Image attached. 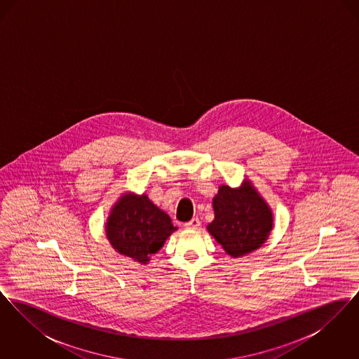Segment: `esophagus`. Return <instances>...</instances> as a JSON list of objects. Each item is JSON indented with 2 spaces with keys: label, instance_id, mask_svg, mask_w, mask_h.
<instances>
[{
  "label": "esophagus",
  "instance_id": "34e87169",
  "mask_svg": "<svg viewBox=\"0 0 359 359\" xmlns=\"http://www.w3.org/2000/svg\"><path fill=\"white\" fill-rule=\"evenodd\" d=\"M184 226L189 230H198L201 226V221H199V218H192L191 221L184 223Z\"/></svg>",
  "mask_w": 359,
  "mask_h": 359
}]
</instances>
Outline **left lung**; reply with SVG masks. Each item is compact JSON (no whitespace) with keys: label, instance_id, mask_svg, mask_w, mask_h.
Wrapping results in <instances>:
<instances>
[{"label":"left lung","instance_id":"obj_1","mask_svg":"<svg viewBox=\"0 0 359 359\" xmlns=\"http://www.w3.org/2000/svg\"><path fill=\"white\" fill-rule=\"evenodd\" d=\"M214 221L207 231L233 258L259 249L273 229V212L252 180L237 188L222 184L212 198Z\"/></svg>","mask_w":359,"mask_h":359}]
</instances>
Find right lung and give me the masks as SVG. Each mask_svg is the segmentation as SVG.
<instances>
[{
  "mask_svg": "<svg viewBox=\"0 0 359 359\" xmlns=\"http://www.w3.org/2000/svg\"><path fill=\"white\" fill-rule=\"evenodd\" d=\"M176 230L170 215L147 194L135 192L121 195L104 223L106 238L113 249L141 265H147Z\"/></svg>",
  "mask_w": 359,
  "mask_h": 359,
  "instance_id": "1",
  "label": "right lung"
}]
</instances>
